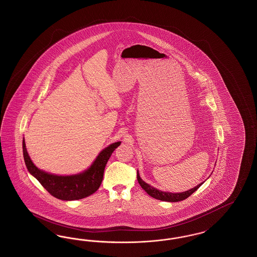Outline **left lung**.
I'll return each mask as SVG.
<instances>
[{
    "instance_id": "left-lung-1",
    "label": "left lung",
    "mask_w": 257,
    "mask_h": 257,
    "mask_svg": "<svg viewBox=\"0 0 257 257\" xmlns=\"http://www.w3.org/2000/svg\"><path fill=\"white\" fill-rule=\"evenodd\" d=\"M138 181L140 183V185L142 186V189L148 194V195L156 198V199H159V200H162V201H167V202H177V201H181V200H184L186 199L187 197H189L190 195H192L193 193H195V191L201 186L203 184L200 183L198 185L185 191V192H182V193H171V192H163L161 190H159L155 187L151 186L150 184L146 183L144 180H142V177L140 176V173H139V170H138Z\"/></svg>"
}]
</instances>
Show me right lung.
I'll use <instances>...</instances> for the list:
<instances>
[{"label":"right lung","mask_w":257,"mask_h":257,"mask_svg":"<svg viewBox=\"0 0 257 257\" xmlns=\"http://www.w3.org/2000/svg\"><path fill=\"white\" fill-rule=\"evenodd\" d=\"M120 143L121 142L111 143L99 152L88 168L69 176L55 175L38 168L27 153L25 139H23V153L28 172L49 194L58 199L72 201L87 197L97 191L102 182L107 161Z\"/></svg>","instance_id":"right-lung-1"}]
</instances>
